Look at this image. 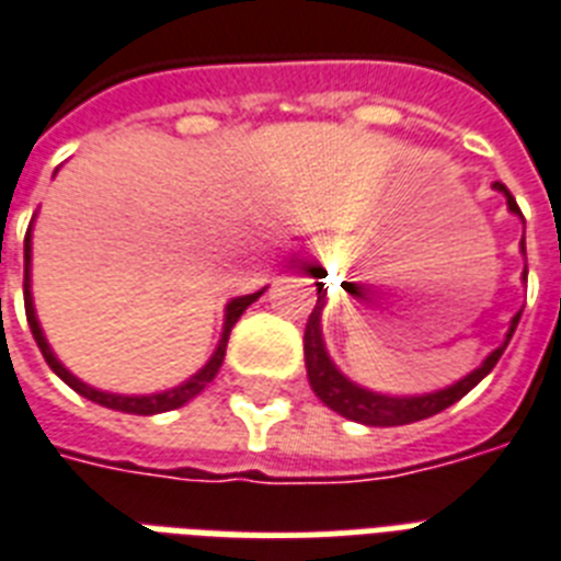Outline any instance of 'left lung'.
<instances>
[{
	"mask_svg": "<svg viewBox=\"0 0 561 561\" xmlns=\"http://www.w3.org/2000/svg\"><path fill=\"white\" fill-rule=\"evenodd\" d=\"M497 192L506 194V203H510V209L515 215H522L518 209V203L515 197L510 194V188L504 183H495ZM522 250H524V241H522ZM527 253V250H524ZM311 273L320 276V271L311 267ZM323 285L317 288V306L311 311L306 323V337H302V350H306V369H308V381H311V390L320 396L323 404L334 410V413H341V416L352 419V422H364V425H373V427H392V425H410V422H419V419H427V416H436V413H443L445 408H451L454 401H460L471 387H478L483 378H486L495 364L501 360L504 355L506 343L513 337L515 325L522 320V314L513 317V325H510V334H506L504 346H497L486 360H483V367L474 369L471 375H466L462 381H457L454 387L448 390H439V392H431V396H413V399H396V396H378V392H369L358 383H352L350 378H343L334 364L329 360L323 350V334H320V314H323Z\"/></svg>",
	"mask_w": 561,
	"mask_h": 561,
	"instance_id": "8db88e82",
	"label": "left lung"
}]
</instances>
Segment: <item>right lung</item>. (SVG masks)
Returning <instances> with one entry per match:
<instances>
[{
  "instance_id": "obj_1",
  "label": "right lung",
  "mask_w": 561,
  "mask_h": 561,
  "mask_svg": "<svg viewBox=\"0 0 561 561\" xmlns=\"http://www.w3.org/2000/svg\"><path fill=\"white\" fill-rule=\"evenodd\" d=\"M28 262H31V227H28V232H25V282H22V288H25V317H28L31 334H34V341H37L39 352H43V358H46L48 367L55 369V373L60 375V378H64V381L69 383L75 392H81L83 399L99 401V404H104V408L122 410V413H136V416H153V413H165V410L183 408V404H186V401H192L197 392L206 390V387L211 383V378L218 375L220 364H224V355H227V341H229V332H232V325L238 323V317L244 314V308L250 306V302H255V299L262 297V290H259V294H250V297H238V299H232V302H229V306H227V323H224V337H220L218 350H215V355H211L209 364H206V367H203L197 375H192L186 383H180V387H174V390H169V392H157V396H113V392L92 390V387L81 383L72 373H69V369L60 367V360L51 355L46 337H43V332H39L37 317H34V306H31Z\"/></svg>"
}]
</instances>
